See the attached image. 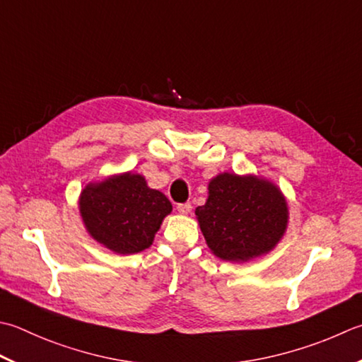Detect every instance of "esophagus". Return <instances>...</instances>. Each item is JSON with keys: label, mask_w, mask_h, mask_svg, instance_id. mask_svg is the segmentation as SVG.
Listing matches in <instances>:
<instances>
[{"label": "esophagus", "mask_w": 362, "mask_h": 362, "mask_svg": "<svg viewBox=\"0 0 362 362\" xmlns=\"http://www.w3.org/2000/svg\"><path fill=\"white\" fill-rule=\"evenodd\" d=\"M191 204L189 202H185V204H179L177 205V210H179V214H182V215H188L189 211H191Z\"/></svg>", "instance_id": "esophagus-1"}]
</instances>
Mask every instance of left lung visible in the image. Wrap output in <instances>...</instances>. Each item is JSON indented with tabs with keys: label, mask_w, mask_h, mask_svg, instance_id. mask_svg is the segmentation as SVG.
Returning <instances> with one entry per match:
<instances>
[{
	"label": "left lung",
	"mask_w": 362,
	"mask_h": 362,
	"mask_svg": "<svg viewBox=\"0 0 362 362\" xmlns=\"http://www.w3.org/2000/svg\"><path fill=\"white\" fill-rule=\"evenodd\" d=\"M196 216L215 256L247 262L279 243L288 207L274 183L257 175L223 173L210 180L207 202L196 209Z\"/></svg>",
	"instance_id": "left-lung-1"
}]
</instances>
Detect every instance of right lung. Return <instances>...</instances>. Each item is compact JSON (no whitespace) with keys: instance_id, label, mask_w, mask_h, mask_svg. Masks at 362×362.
Listing matches in <instances>:
<instances>
[{"instance_id":"right-lung-1","label":"right lung","mask_w":362,"mask_h":362,"mask_svg":"<svg viewBox=\"0 0 362 362\" xmlns=\"http://www.w3.org/2000/svg\"><path fill=\"white\" fill-rule=\"evenodd\" d=\"M173 205L139 174L111 175L81 191L80 214L89 235L116 254L144 251Z\"/></svg>"}]
</instances>
